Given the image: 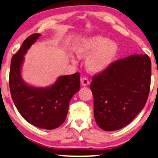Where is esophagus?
I'll return each mask as SVG.
<instances>
[{"label": "esophagus", "mask_w": 158, "mask_h": 158, "mask_svg": "<svg viewBox=\"0 0 158 158\" xmlns=\"http://www.w3.org/2000/svg\"><path fill=\"white\" fill-rule=\"evenodd\" d=\"M81 84L82 86H88L90 84V81L86 77H83L81 79Z\"/></svg>", "instance_id": "obj_1"}]
</instances>
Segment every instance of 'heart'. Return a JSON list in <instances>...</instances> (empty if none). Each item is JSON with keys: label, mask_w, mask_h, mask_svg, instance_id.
<instances>
[{"label": "heart", "mask_w": 158, "mask_h": 158, "mask_svg": "<svg viewBox=\"0 0 158 158\" xmlns=\"http://www.w3.org/2000/svg\"><path fill=\"white\" fill-rule=\"evenodd\" d=\"M79 58L87 56L85 67L92 74H100L107 69L116 57L118 45L113 40L102 35H93L82 39L74 48ZM73 63L76 60L70 56Z\"/></svg>", "instance_id": "b5f03b06"}]
</instances>
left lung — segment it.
<instances>
[{
    "label": "left lung",
    "mask_w": 158,
    "mask_h": 158,
    "mask_svg": "<svg viewBox=\"0 0 158 158\" xmlns=\"http://www.w3.org/2000/svg\"><path fill=\"white\" fill-rule=\"evenodd\" d=\"M151 61L148 55H131L117 60L93 77L95 121L104 131L130 124L145 106L150 92Z\"/></svg>",
    "instance_id": "obj_1"
}]
</instances>
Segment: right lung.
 <instances>
[{"label": "right lung", "instance_id": "1", "mask_svg": "<svg viewBox=\"0 0 158 158\" xmlns=\"http://www.w3.org/2000/svg\"><path fill=\"white\" fill-rule=\"evenodd\" d=\"M40 36V34L28 36L13 56L10 91L18 111L28 123L39 128L53 130L65 121L71 99L80 89V74L61 76L47 87H36L26 83L21 75L24 55Z\"/></svg>", "mask_w": 158, "mask_h": 158}]
</instances>
